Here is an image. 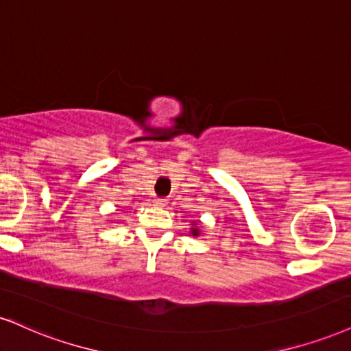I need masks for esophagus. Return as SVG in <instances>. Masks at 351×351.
Instances as JSON below:
<instances>
[{"label": "esophagus", "instance_id": "obj_1", "mask_svg": "<svg viewBox=\"0 0 351 351\" xmlns=\"http://www.w3.org/2000/svg\"><path fill=\"white\" fill-rule=\"evenodd\" d=\"M167 199L165 197H157V199H154V204L157 206V208H163V206H167Z\"/></svg>", "mask_w": 351, "mask_h": 351}]
</instances>
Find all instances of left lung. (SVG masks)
Wrapping results in <instances>:
<instances>
[{
  "instance_id": "8db88e82",
  "label": "left lung",
  "mask_w": 351,
  "mask_h": 351,
  "mask_svg": "<svg viewBox=\"0 0 351 351\" xmlns=\"http://www.w3.org/2000/svg\"><path fill=\"white\" fill-rule=\"evenodd\" d=\"M189 226H191V235L193 237H199V234H201V230H199V227H197V222L196 221H193L191 223H189Z\"/></svg>"
}]
</instances>
